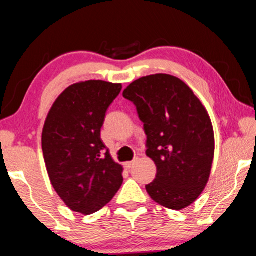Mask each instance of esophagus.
Listing matches in <instances>:
<instances>
[{
	"label": "esophagus",
	"mask_w": 256,
	"mask_h": 256,
	"mask_svg": "<svg viewBox=\"0 0 256 256\" xmlns=\"http://www.w3.org/2000/svg\"><path fill=\"white\" fill-rule=\"evenodd\" d=\"M134 164H135V162H126V164H124L126 170H130L132 167L134 166Z\"/></svg>",
	"instance_id": "34e87169"
}]
</instances>
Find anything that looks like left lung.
<instances>
[{"label":"left lung","mask_w":256,"mask_h":256,"mask_svg":"<svg viewBox=\"0 0 256 256\" xmlns=\"http://www.w3.org/2000/svg\"><path fill=\"white\" fill-rule=\"evenodd\" d=\"M136 106L147 135L146 154L156 165L146 185L154 202L172 210L191 205L209 180L215 153L211 120L200 100L179 78L158 74L123 91Z\"/></svg>","instance_id":"left-lung-1"}]
</instances>
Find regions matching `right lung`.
Returning <instances> with one entry per match:
<instances>
[{
    "mask_svg": "<svg viewBox=\"0 0 256 256\" xmlns=\"http://www.w3.org/2000/svg\"><path fill=\"white\" fill-rule=\"evenodd\" d=\"M121 89L103 80L74 84L47 115L41 138L47 172L56 194L76 212L100 210L122 185V166L100 140L106 110Z\"/></svg>",
    "mask_w": 256,
    "mask_h": 256,
    "instance_id": "right-lung-1",
    "label": "right lung"
}]
</instances>
